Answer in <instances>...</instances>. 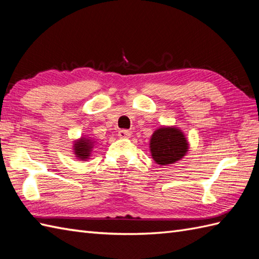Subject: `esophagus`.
I'll use <instances>...</instances> for the list:
<instances>
[{"label": "esophagus", "instance_id": "obj_1", "mask_svg": "<svg viewBox=\"0 0 259 259\" xmlns=\"http://www.w3.org/2000/svg\"><path fill=\"white\" fill-rule=\"evenodd\" d=\"M118 135H119V137H121V138H129V137L131 136V133L129 130L122 129V130H119Z\"/></svg>", "mask_w": 259, "mask_h": 259}]
</instances>
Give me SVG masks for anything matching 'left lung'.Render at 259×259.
<instances>
[{"mask_svg":"<svg viewBox=\"0 0 259 259\" xmlns=\"http://www.w3.org/2000/svg\"><path fill=\"white\" fill-rule=\"evenodd\" d=\"M152 159L160 166L179 161L189 149L183 131L176 126H161L152 134L150 139Z\"/></svg>","mask_w":259,"mask_h":259,"instance_id":"left-lung-1","label":"left lung"}]
</instances>
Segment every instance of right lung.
Instances as JSON below:
<instances>
[{"mask_svg": "<svg viewBox=\"0 0 259 259\" xmlns=\"http://www.w3.org/2000/svg\"><path fill=\"white\" fill-rule=\"evenodd\" d=\"M95 145H96L95 139L90 138V137L89 138L81 137L79 140H74L73 150H74L75 157L83 161L87 160V159H89Z\"/></svg>", "mask_w": 259, "mask_h": 259, "instance_id": "1", "label": "right lung"}]
</instances>
